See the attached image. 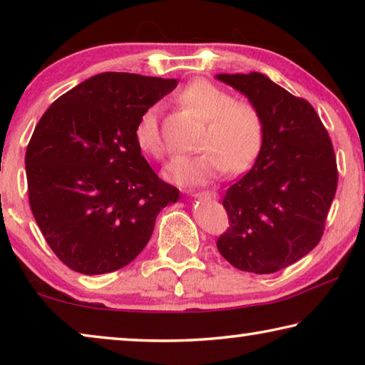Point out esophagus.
I'll return each mask as SVG.
<instances>
[{
  "label": "esophagus",
  "mask_w": 365,
  "mask_h": 365,
  "mask_svg": "<svg viewBox=\"0 0 365 365\" xmlns=\"http://www.w3.org/2000/svg\"><path fill=\"white\" fill-rule=\"evenodd\" d=\"M195 196H197V197H212L214 193H211V191H200V193H196Z\"/></svg>",
  "instance_id": "1"
}]
</instances>
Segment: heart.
Here are the masks:
<instances>
[{
    "instance_id": "heart-1",
    "label": "heart",
    "mask_w": 365,
    "mask_h": 365,
    "mask_svg": "<svg viewBox=\"0 0 365 365\" xmlns=\"http://www.w3.org/2000/svg\"><path fill=\"white\" fill-rule=\"evenodd\" d=\"M177 101L205 120L200 153L178 156L168 165L165 177L178 185H205L222 172L240 174L250 169L264 143V122L256 106L233 100L230 93L206 80H195L178 91ZM138 150L154 159L165 153L159 130V108L143 110L135 125Z\"/></svg>"
}]
</instances>
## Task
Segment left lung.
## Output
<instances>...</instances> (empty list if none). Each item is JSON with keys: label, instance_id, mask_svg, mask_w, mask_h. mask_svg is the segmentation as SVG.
<instances>
[{"label": "left lung", "instance_id": "8db88e82", "mask_svg": "<svg viewBox=\"0 0 365 365\" xmlns=\"http://www.w3.org/2000/svg\"><path fill=\"white\" fill-rule=\"evenodd\" d=\"M256 106L264 143L252 169L225 191L228 224L217 250L233 267L274 274L319 245L336 193L329 132L314 108L259 72L219 73Z\"/></svg>", "mask_w": 365, "mask_h": 365}]
</instances>
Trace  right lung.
<instances>
[{
    "label": "right lung",
    "instance_id": "add662e5",
    "mask_svg": "<svg viewBox=\"0 0 365 365\" xmlns=\"http://www.w3.org/2000/svg\"><path fill=\"white\" fill-rule=\"evenodd\" d=\"M175 86V78L103 72L36 123L26 153L30 209L67 267L100 275L130 264L160 209L178 201L135 143L140 115Z\"/></svg>",
    "mask_w": 365,
    "mask_h": 365
}]
</instances>
